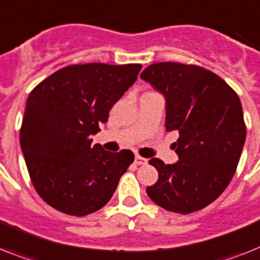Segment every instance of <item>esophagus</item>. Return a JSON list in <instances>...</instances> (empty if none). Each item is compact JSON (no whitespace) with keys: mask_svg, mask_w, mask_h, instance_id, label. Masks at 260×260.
I'll return each mask as SVG.
<instances>
[{"mask_svg":"<svg viewBox=\"0 0 260 260\" xmlns=\"http://www.w3.org/2000/svg\"><path fill=\"white\" fill-rule=\"evenodd\" d=\"M135 164H137V166H143V164H147V159H144V157H141V156L136 155V157H135Z\"/></svg>","mask_w":260,"mask_h":260,"instance_id":"esophagus-1","label":"esophagus"}]
</instances>
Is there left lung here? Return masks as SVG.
<instances>
[{"label": "left lung", "mask_w": 260, "mask_h": 260, "mask_svg": "<svg viewBox=\"0 0 260 260\" xmlns=\"http://www.w3.org/2000/svg\"><path fill=\"white\" fill-rule=\"evenodd\" d=\"M164 94L167 131H179V161L149 160L159 172L147 193L178 214L199 211L221 195L235 175L246 141L239 96L214 72L199 65L157 62L141 72Z\"/></svg>", "instance_id": "left-lung-1"}]
</instances>
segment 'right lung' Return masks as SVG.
Returning a JSON list of instances; mask_svg holds the SVG:
<instances>
[{
	"mask_svg": "<svg viewBox=\"0 0 260 260\" xmlns=\"http://www.w3.org/2000/svg\"><path fill=\"white\" fill-rule=\"evenodd\" d=\"M140 69V64L68 65L30 92L20 144L31 184L50 207L85 216L111 200L135 155L104 151L92 145L90 136L107 123Z\"/></svg>",
	"mask_w": 260,
	"mask_h": 260,
	"instance_id": "right-lung-1",
	"label": "right lung"
}]
</instances>
